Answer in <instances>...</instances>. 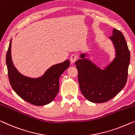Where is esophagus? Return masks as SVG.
Segmentation results:
<instances>
[{
  "instance_id": "1",
  "label": "esophagus",
  "mask_w": 135,
  "mask_h": 135,
  "mask_svg": "<svg viewBox=\"0 0 135 135\" xmlns=\"http://www.w3.org/2000/svg\"><path fill=\"white\" fill-rule=\"evenodd\" d=\"M78 59V55L76 53L72 54L70 57V60L72 63H74V62H75L76 60H77Z\"/></svg>"
}]
</instances>
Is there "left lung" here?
I'll return each instance as SVG.
<instances>
[{"instance_id":"8db88e82","label":"left lung","mask_w":135,"mask_h":135,"mask_svg":"<svg viewBox=\"0 0 135 135\" xmlns=\"http://www.w3.org/2000/svg\"><path fill=\"white\" fill-rule=\"evenodd\" d=\"M116 49V57L105 68L101 70L81 54L75 61L81 92L88 100L101 103L115 97L127 82L130 63L129 49L123 34L114 28L110 37Z\"/></svg>"}]
</instances>
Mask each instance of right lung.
<instances>
[{
  "mask_svg": "<svg viewBox=\"0 0 135 135\" xmlns=\"http://www.w3.org/2000/svg\"><path fill=\"white\" fill-rule=\"evenodd\" d=\"M11 40L8 47L6 62L10 84L20 98L35 105H44L50 103L59 90V78L70 65L66 60L54 65L38 78H30L23 76L12 64L11 55Z\"/></svg>",
  "mask_w": 135,
  "mask_h": 135,
  "instance_id": "obj_1",
  "label": "right lung"
}]
</instances>
